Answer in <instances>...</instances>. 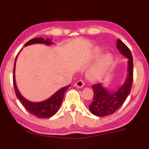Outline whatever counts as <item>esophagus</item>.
Wrapping results in <instances>:
<instances>
[{"label": "esophagus", "mask_w": 149, "mask_h": 149, "mask_svg": "<svg viewBox=\"0 0 149 149\" xmlns=\"http://www.w3.org/2000/svg\"><path fill=\"white\" fill-rule=\"evenodd\" d=\"M84 85H85V83L84 81L79 80V81H77L76 83H75L74 85H75V87H76L77 88H81L84 86Z\"/></svg>", "instance_id": "34e87169"}]
</instances>
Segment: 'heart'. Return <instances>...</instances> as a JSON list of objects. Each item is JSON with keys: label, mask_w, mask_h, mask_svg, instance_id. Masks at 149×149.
Returning <instances> with one entry per match:
<instances>
[{"label": "heart", "mask_w": 149, "mask_h": 149, "mask_svg": "<svg viewBox=\"0 0 149 149\" xmlns=\"http://www.w3.org/2000/svg\"><path fill=\"white\" fill-rule=\"evenodd\" d=\"M112 62V56L110 54H107L99 60L94 67L89 71L90 76L93 78H99L105 74Z\"/></svg>", "instance_id": "heart-1"}]
</instances>
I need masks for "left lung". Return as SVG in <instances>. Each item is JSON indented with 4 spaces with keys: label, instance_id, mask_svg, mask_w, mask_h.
I'll list each match as a JSON object with an SVG mask.
<instances>
[{
    "label": "left lung",
    "instance_id": "8db88e82",
    "mask_svg": "<svg viewBox=\"0 0 149 149\" xmlns=\"http://www.w3.org/2000/svg\"><path fill=\"white\" fill-rule=\"evenodd\" d=\"M116 47L120 52L128 58L127 75L124 84L116 91H108L102 84L93 85V100L89 106L93 114L104 117L114 114L122 107L132 89L133 77V64L132 52L126 45L118 39Z\"/></svg>",
    "mask_w": 149,
    "mask_h": 149
}]
</instances>
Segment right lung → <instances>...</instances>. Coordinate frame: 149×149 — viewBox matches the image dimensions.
Instances as JSON below:
<instances>
[{
    "label": "right lung",
    "instance_id": "1",
    "mask_svg": "<svg viewBox=\"0 0 149 149\" xmlns=\"http://www.w3.org/2000/svg\"><path fill=\"white\" fill-rule=\"evenodd\" d=\"M37 43H42L47 45H50L52 44V42L50 39L45 40L43 38L39 37V38H35L30 40L25 44L24 46L26 47L27 45ZM17 57V55L16 58V60H15L13 70V83L15 93H16L17 98L19 100V102L22 103V104L24 106V107L28 111L30 114L35 116L39 118H49L54 116L60 107L65 92L68 89V88L71 85H69L68 86L61 88L57 92L55 93L52 97L44 100V101L37 102L29 101L28 100L25 99L23 96L21 95V93L19 92L16 86V80H15V70H16V62Z\"/></svg>",
    "mask_w": 149,
    "mask_h": 149
}]
</instances>
